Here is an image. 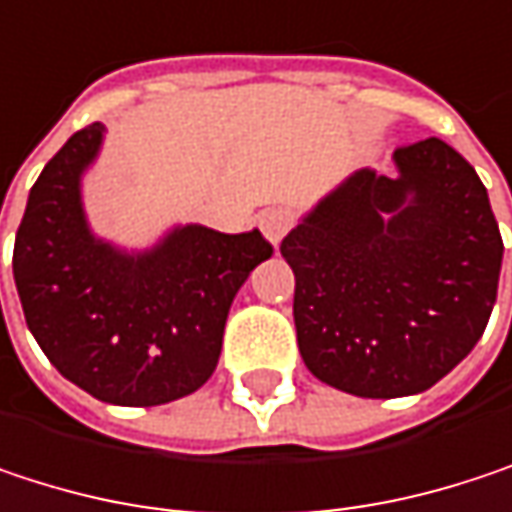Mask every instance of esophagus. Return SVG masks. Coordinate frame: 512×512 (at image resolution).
Listing matches in <instances>:
<instances>
[{
	"instance_id": "obj_1",
	"label": "esophagus",
	"mask_w": 512,
	"mask_h": 512,
	"mask_svg": "<svg viewBox=\"0 0 512 512\" xmlns=\"http://www.w3.org/2000/svg\"><path fill=\"white\" fill-rule=\"evenodd\" d=\"M257 225H260L263 237H266L272 246H278V243H281V237L290 231V225H293V216H290L287 210H281V207H272V210H263V213H260Z\"/></svg>"
}]
</instances>
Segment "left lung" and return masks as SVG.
<instances>
[{
  "label": "left lung",
  "instance_id": "1",
  "mask_svg": "<svg viewBox=\"0 0 512 512\" xmlns=\"http://www.w3.org/2000/svg\"><path fill=\"white\" fill-rule=\"evenodd\" d=\"M358 168L281 240L305 367L373 400L433 388L480 341L504 243L477 171L442 139Z\"/></svg>",
  "mask_w": 512,
  "mask_h": 512
}]
</instances>
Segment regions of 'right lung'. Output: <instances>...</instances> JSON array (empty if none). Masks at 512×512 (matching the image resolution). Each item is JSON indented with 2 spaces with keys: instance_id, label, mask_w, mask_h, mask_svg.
<instances>
[{
  "instance_id": "right-lung-1",
  "label": "right lung",
  "mask_w": 512,
  "mask_h": 512,
  "mask_svg": "<svg viewBox=\"0 0 512 512\" xmlns=\"http://www.w3.org/2000/svg\"><path fill=\"white\" fill-rule=\"evenodd\" d=\"M106 127L73 133L29 192L14 240L26 326L52 367L115 406H162L216 370L234 296L272 246L252 228L171 225L145 249L94 234L82 180Z\"/></svg>"
}]
</instances>
